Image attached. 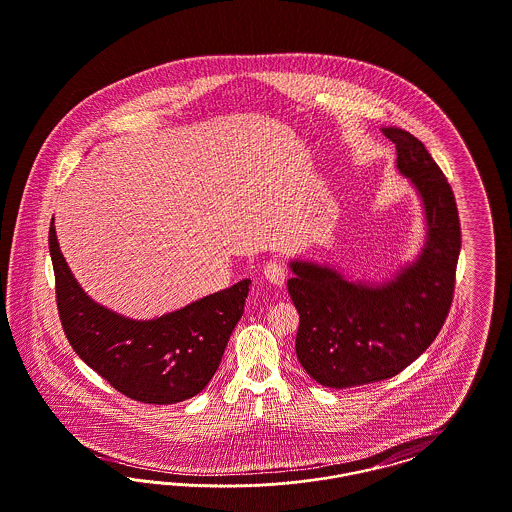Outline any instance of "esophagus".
<instances>
[{
    "instance_id": "34e87169",
    "label": "esophagus",
    "mask_w": 512,
    "mask_h": 512,
    "mask_svg": "<svg viewBox=\"0 0 512 512\" xmlns=\"http://www.w3.org/2000/svg\"><path fill=\"white\" fill-rule=\"evenodd\" d=\"M263 272H265V278H267L268 282L278 286V288L284 286L286 276H288V268L284 267V263H280V261H270L263 268Z\"/></svg>"
}]
</instances>
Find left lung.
<instances>
[{
    "label": "left lung",
    "instance_id": "8db88e82",
    "mask_svg": "<svg viewBox=\"0 0 512 512\" xmlns=\"http://www.w3.org/2000/svg\"><path fill=\"white\" fill-rule=\"evenodd\" d=\"M382 132L424 207L426 242L416 261L382 284L351 282L311 261L290 263L297 359L318 384L336 390L388 380L411 365L436 340L455 290L461 222L453 190L413 134L395 126Z\"/></svg>",
    "mask_w": 512,
    "mask_h": 512
}]
</instances>
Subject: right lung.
I'll return each mask as SVG.
<instances>
[{
    "instance_id": "1",
    "label": "right lung",
    "mask_w": 512,
    "mask_h": 512,
    "mask_svg": "<svg viewBox=\"0 0 512 512\" xmlns=\"http://www.w3.org/2000/svg\"><path fill=\"white\" fill-rule=\"evenodd\" d=\"M49 255L57 311L74 353L122 395L172 405L203 390L244 315L251 280L151 320L117 315L90 299L67 265L51 220Z\"/></svg>"
}]
</instances>
